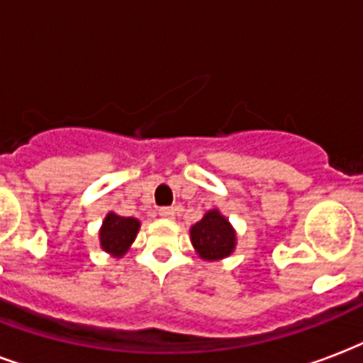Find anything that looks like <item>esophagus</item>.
<instances>
[{"instance_id":"obj_1","label":"esophagus","mask_w":363,"mask_h":363,"mask_svg":"<svg viewBox=\"0 0 363 363\" xmlns=\"http://www.w3.org/2000/svg\"><path fill=\"white\" fill-rule=\"evenodd\" d=\"M174 213H176V208H174V206H162V208H159V216H161V218L172 220Z\"/></svg>"}]
</instances>
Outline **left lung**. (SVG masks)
I'll list each match as a JSON object with an SVG mask.
<instances>
[{
  "label": "left lung",
  "mask_w": 363,
  "mask_h": 363,
  "mask_svg": "<svg viewBox=\"0 0 363 363\" xmlns=\"http://www.w3.org/2000/svg\"><path fill=\"white\" fill-rule=\"evenodd\" d=\"M191 242L202 259H221L235 248V231L218 210H212L191 227Z\"/></svg>",
  "instance_id": "8db88e82"
}]
</instances>
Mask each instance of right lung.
<instances>
[{"mask_svg":"<svg viewBox=\"0 0 363 363\" xmlns=\"http://www.w3.org/2000/svg\"><path fill=\"white\" fill-rule=\"evenodd\" d=\"M140 221L134 218H123L117 213H108V218L104 220L102 231H100V244L106 252L113 255H123L126 248L130 246L132 240L136 238Z\"/></svg>","mask_w":363,"mask_h":363,"instance_id":"obj_1","label":"right lung"}]
</instances>
